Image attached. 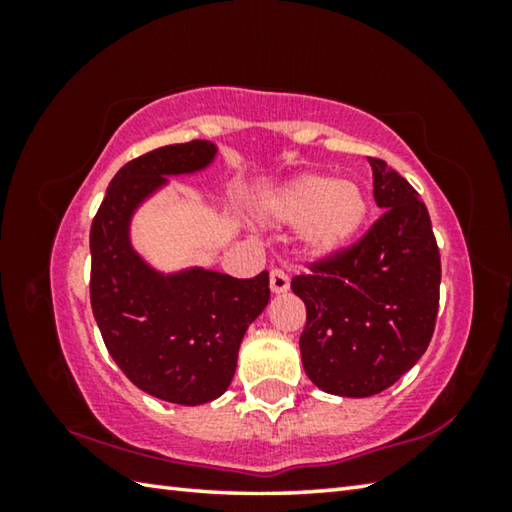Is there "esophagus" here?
<instances>
[{"instance_id": "esophagus-1", "label": "esophagus", "mask_w": 512, "mask_h": 512, "mask_svg": "<svg viewBox=\"0 0 512 512\" xmlns=\"http://www.w3.org/2000/svg\"><path fill=\"white\" fill-rule=\"evenodd\" d=\"M271 291L275 293V296H280V293L289 291V275L280 271V268L271 271Z\"/></svg>"}]
</instances>
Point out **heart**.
I'll return each mask as SVG.
<instances>
[{
  "instance_id": "obj_1",
  "label": "heart",
  "mask_w": 512,
  "mask_h": 512,
  "mask_svg": "<svg viewBox=\"0 0 512 512\" xmlns=\"http://www.w3.org/2000/svg\"><path fill=\"white\" fill-rule=\"evenodd\" d=\"M259 210L275 223H300V248L309 257L325 259L357 239L368 219V196L352 180L300 173L275 187Z\"/></svg>"
}]
</instances>
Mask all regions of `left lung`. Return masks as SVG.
I'll use <instances>...</instances> for the list:
<instances>
[{"mask_svg": "<svg viewBox=\"0 0 512 512\" xmlns=\"http://www.w3.org/2000/svg\"><path fill=\"white\" fill-rule=\"evenodd\" d=\"M368 164L386 212L357 246L291 280L307 307L302 366L320 391L341 397L393 386L427 350L438 314L440 255L427 207L384 160Z\"/></svg>", "mask_w": 512, "mask_h": 512, "instance_id": "obj_1", "label": "left lung"}]
</instances>
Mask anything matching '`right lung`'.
<instances>
[{"mask_svg":"<svg viewBox=\"0 0 512 512\" xmlns=\"http://www.w3.org/2000/svg\"><path fill=\"white\" fill-rule=\"evenodd\" d=\"M214 142L171 144L124 164L90 230V300L121 372L158 400L198 406L228 391L248 325L271 298L268 273L237 280L203 266L164 273L137 253L133 216L169 176L205 171Z\"/></svg>","mask_w":512,"mask_h":512,"instance_id":"1","label":"right lung"}]
</instances>
